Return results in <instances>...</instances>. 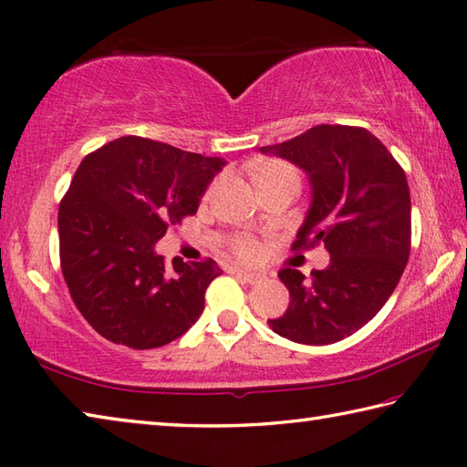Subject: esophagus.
Here are the masks:
<instances>
[{
	"mask_svg": "<svg viewBox=\"0 0 467 467\" xmlns=\"http://www.w3.org/2000/svg\"><path fill=\"white\" fill-rule=\"evenodd\" d=\"M234 275H239L241 279L249 281V283H254V281H259V279L263 277L261 273H257V271H249V269H234Z\"/></svg>",
	"mask_w": 467,
	"mask_h": 467,
	"instance_id": "obj_1",
	"label": "esophagus"
}]
</instances>
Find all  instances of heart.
<instances>
[{
  "mask_svg": "<svg viewBox=\"0 0 467 467\" xmlns=\"http://www.w3.org/2000/svg\"><path fill=\"white\" fill-rule=\"evenodd\" d=\"M285 171H294V170H291V168L287 166V163H283V161H275V160L263 161V163H259L257 168H254V180H257V182L269 180V178L279 176V173H285ZM236 251H239L241 257L253 259L254 254H257L259 246H257V243L251 241V239H243V241L239 243V246H236Z\"/></svg>",
  "mask_w": 467,
  "mask_h": 467,
  "instance_id": "b5f03b06",
  "label": "heart"
}]
</instances>
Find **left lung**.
<instances>
[{"label": "left lung", "instance_id": "1", "mask_svg": "<svg viewBox=\"0 0 467 467\" xmlns=\"http://www.w3.org/2000/svg\"><path fill=\"white\" fill-rule=\"evenodd\" d=\"M304 170L309 208L294 249L324 243L330 265L306 281L281 269L289 289L285 314L267 319L297 344L344 340L380 312L399 285L410 251V194L403 168L370 131L317 125L294 140L265 145Z\"/></svg>", "mask_w": 467, "mask_h": 467}]
</instances>
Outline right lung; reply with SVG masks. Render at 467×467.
<instances>
[{
  "instance_id": "right-lung-1",
  "label": "right lung",
  "mask_w": 467,
  "mask_h": 467,
  "mask_svg": "<svg viewBox=\"0 0 467 467\" xmlns=\"http://www.w3.org/2000/svg\"><path fill=\"white\" fill-rule=\"evenodd\" d=\"M223 158L145 137H119L88 153L58 210L60 265L82 317L133 350L166 346L204 312L223 269L208 259L173 269L155 253L170 224L196 214Z\"/></svg>"
}]
</instances>
